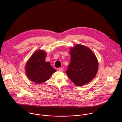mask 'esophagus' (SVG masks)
<instances>
[{
  "label": "esophagus",
  "instance_id": "34e87169",
  "mask_svg": "<svg viewBox=\"0 0 122 122\" xmlns=\"http://www.w3.org/2000/svg\"><path fill=\"white\" fill-rule=\"evenodd\" d=\"M63 69H64V68L63 67H59V68H58V70L60 71H63Z\"/></svg>",
  "mask_w": 122,
  "mask_h": 122
}]
</instances>
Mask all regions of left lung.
Masks as SVG:
<instances>
[{"instance_id": "left-lung-1", "label": "left lung", "mask_w": 122, "mask_h": 122, "mask_svg": "<svg viewBox=\"0 0 122 122\" xmlns=\"http://www.w3.org/2000/svg\"><path fill=\"white\" fill-rule=\"evenodd\" d=\"M71 61L66 74L77 86H81L91 81L96 76L98 62L94 52L88 47L76 44L69 48Z\"/></svg>"}]
</instances>
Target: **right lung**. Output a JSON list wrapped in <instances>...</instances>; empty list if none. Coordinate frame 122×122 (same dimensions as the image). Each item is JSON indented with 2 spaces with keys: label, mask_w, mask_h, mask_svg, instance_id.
I'll return each mask as SVG.
<instances>
[{
  "label": "right lung",
  "mask_w": 122,
  "mask_h": 122,
  "mask_svg": "<svg viewBox=\"0 0 122 122\" xmlns=\"http://www.w3.org/2000/svg\"><path fill=\"white\" fill-rule=\"evenodd\" d=\"M47 55L44 50L36 51L28 59L25 66L27 77L31 81L41 84L48 80L56 71L49 62H45Z\"/></svg>",
  "instance_id": "add662e5"
}]
</instances>
